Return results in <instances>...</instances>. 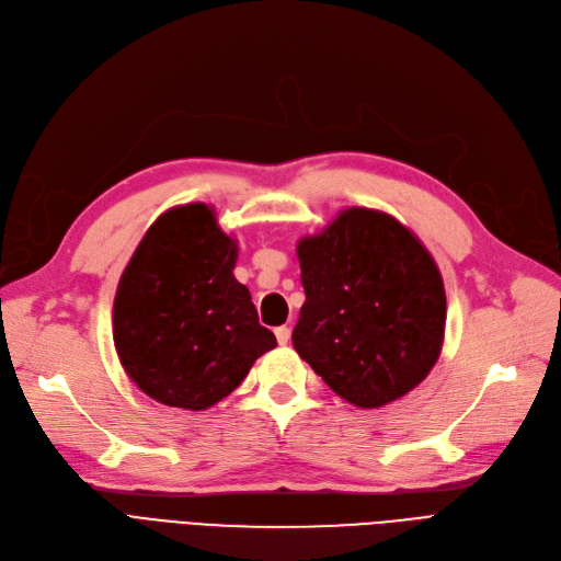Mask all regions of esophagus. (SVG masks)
Returning a JSON list of instances; mask_svg holds the SVG:
<instances>
[{"label":"esophagus","mask_w":561,"mask_h":561,"mask_svg":"<svg viewBox=\"0 0 561 561\" xmlns=\"http://www.w3.org/2000/svg\"><path fill=\"white\" fill-rule=\"evenodd\" d=\"M274 333H276V340H278V344H287V342H289V335H291L289 327H278Z\"/></svg>","instance_id":"esophagus-1"}]
</instances>
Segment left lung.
<instances>
[{"label":"left lung","instance_id":"obj_1","mask_svg":"<svg viewBox=\"0 0 561 561\" xmlns=\"http://www.w3.org/2000/svg\"><path fill=\"white\" fill-rule=\"evenodd\" d=\"M306 304L297 354L358 409H381L420 386L440 356L445 287L432 253L379 209L350 207L299 239Z\"/></svg>","mask_w":561,"mask_h":561}]
</instances>
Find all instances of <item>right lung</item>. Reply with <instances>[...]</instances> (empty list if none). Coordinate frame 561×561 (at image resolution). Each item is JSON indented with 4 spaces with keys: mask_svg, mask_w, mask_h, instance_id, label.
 <instances>
[{
    "mask_svg": "<svg viewBox=\"0 0 561 561\" xmlns=\"http://www.w3.org/2000/svg\"><path fill=\"white\" fill-rule=\"evenodd\" d=\"M237 242L205 203L159 217L129 257L114 299V344L127 377L154 402L205 411L276 346L247 285Z\"/></svg>",
    "mask_w": 561,
    "mask_h": 561,
    "instance_id": "1",
    "label": "right lung"
}]
</instances>
